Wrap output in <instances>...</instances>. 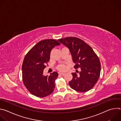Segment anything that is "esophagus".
<instances>
[{
    "label": "esophagus",
    "instance_id": "esophagus-1",
    "mask_svg": "<svg viewBox=\"0 0 121 121\" xmlns=\"http://www.w3.org/2000/svg\"><path fill=\"white\" fill-rule=\"evenodd\" d=\"M65 75V73H60L59 74V75L60 76H64Z\"/></svg>",
    "mask_w": 121,
    "mask_h": 121
}]
</instances>
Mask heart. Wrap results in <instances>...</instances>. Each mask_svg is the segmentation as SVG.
<instances>
[{
	"mask_svg": "<svg viewBox=\"0 0 121 121\" xmlns=\"http://www.w3.org/2000/svg\"><path fill=\"white\" fill-rule=\"evenodd\" d=\"M66 66L64 65H61L58 66V69L60 71H63L65 70Z\"/></svg>",
	"mask_w": 121,
	"mask_h": 121,
	"instance_id": "b5f03b06",
	"label": "heart"
}]
</instances>
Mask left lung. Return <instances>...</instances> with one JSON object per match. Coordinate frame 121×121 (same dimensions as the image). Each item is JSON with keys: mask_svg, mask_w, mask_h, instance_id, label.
<instances>
[{"mask_svg": "<svg viewBox=\"0 0 121 121\" xmlns=\"http://www.w3.org/2000/svg\"><path fill=\"white\" fill-rule=\"evenodd\" d=\"M58 41L69 50L74 68H80L72 73V79L69 82L70 87L77 91L87 92L92 89L98 81L100 73L101 65L99 57L92 48L81 39L68 37Z\"/></svg>", "mask_w": 121, "mask_h": 121, "instance_id": "left-lung-1", "label": "left lung"}]
</instances>
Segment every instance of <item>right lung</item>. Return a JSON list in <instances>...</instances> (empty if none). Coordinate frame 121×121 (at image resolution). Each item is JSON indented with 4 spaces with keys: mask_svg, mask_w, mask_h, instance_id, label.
Masks as SVG:
<instances>
[{
    "mask_svg": "<svg viewBox=\"0 0 121 121\" xmlns=\"http://www.w3.org/2000/svg\"><path fill=\"white\" fill-rule=\"evenodd\" d=\"M60 43L56 40L45 39L38 42L25 56L22 65L23 82L32 95L44 97L51 94L55 88L57 72L44 76L43 69L50 60L51 50Z\"/></svg>",
    "mask_w": 121,
    "mask_h": 121,
    "instance_id": "right-lung-1",
    "label": "right lung"
}]
</instances>
